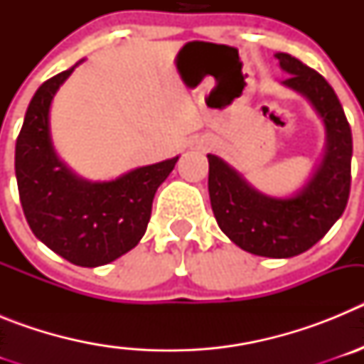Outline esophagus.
Wrapping results in <instances>:
<instances>
[{"label": "esophagus", "instance_id": "1", "mask_svg": "<svg viewBox=\"0 0 364 364\" xmlns=\"http://www.w3.org/2000/svg\"><path fill=\"white\" fill-rule=\"evenodd\" d=\"M191 149L205 151V149H208V142H205V140H197V142L191 144Z\"/></svg>", "mask_w": 364, "mask_h": 364}]
</instances>
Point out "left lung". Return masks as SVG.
<instances>
[{
  "label": "left lung",
  "instance_id": "obj_1",
  "mask_svg": "<svg viewBox=\"0 0 364 364\" xmlns=\"http://www.w3.org/2000/svg\"><path fill=\"white\" fill-rule=\"evenodd\" d=\"M275 58L286 74L282 85L310 102L324 127V149L306 182L284 197L253 188L217 154L210 162L211 210L228 239L244 252L269 259H290L319 242L339 220L350 195L352 131L330 83L288 53Z\"/></svg>",
  "mask_w": 364,
  "mask_h": 364
}]
</instances>
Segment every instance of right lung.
<instances>
[{"label": "right lung", "instance_id": "right-lung-1", "mask_svg": "<svg viewBox=\"0 0 364 364\" xmlns=\"http://www.w3.org/2000/svg\"><path fill=\"white\" fill-rule=\"evenodd\" d=\"M56 74L34 92L16 140V180L32 233L54 253L83 268H98L131 252L147 230L156 189L178 156L134 167L111 180H89L58 156L50 105L82 63Z\"/></svg>", "mask_w": 364, "mask_h": 364}]
</instances>
